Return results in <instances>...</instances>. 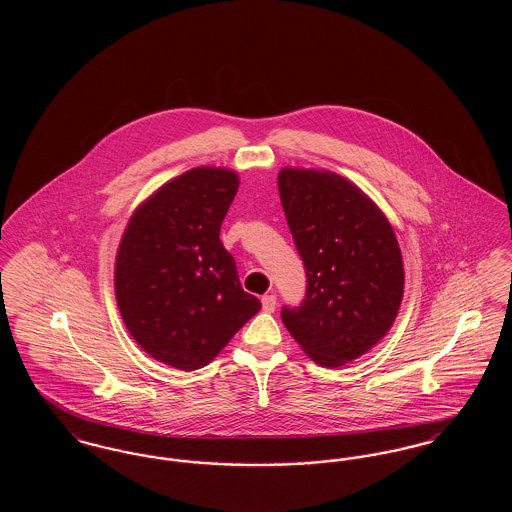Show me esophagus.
I'll return each mask as SVG.
<instances>
[{"mask_svg": "<svg viewBox=\"0 0 512 512\" xmlns=\"http://www.w3.org/2000/svg\"><path fill=\"white\" fill-rule=\"evenodd\" d=\"M261 303H263V311H265V313H272V311L276 309V295H272V293L263 295Z\"/></svg>", "mask_w": 512, "mask_h": 512, "instance_id": "esophagus-1", "label": "esophagus"}]
</instances>
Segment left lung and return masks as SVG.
I'll return each instance as SVG.
<instances>
[{"instance_id":"obj_1","label":"left lung","mask_w":512,"mask_h":512,"mask_svg":"<svg viewBox=\"0 0 512 512\" xmlns=\"http://www.w3.org/2000/svg\"><path fill=\"white\" fill-rule=\"evenodd\" d=\"M280 201L307 274L299 307H282L293 340L338 368L382 340L403 299V259L386 215L353 182L315 169H282Z\"/></svg>"}]
</instances>
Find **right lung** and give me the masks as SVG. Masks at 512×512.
<instances>
[{
  "label": "right lung",
  "instance_id": "obj_1",
  "mask_svg": "<svg viewBox=\"0 0 512 512\" xmlns=\"http://www.w3.org/2000/svg\"><path fill=\"white\" fill-rule=\"evenodd\" d=\"M238 186L234 171L195 167L147 197L122 234L115 261L122 320L147 355L172 368L209 365L261 309L219 238Z\"/></svg>",
  "mask_w": 512,
  "mask_h": 512
}]
</instances>
